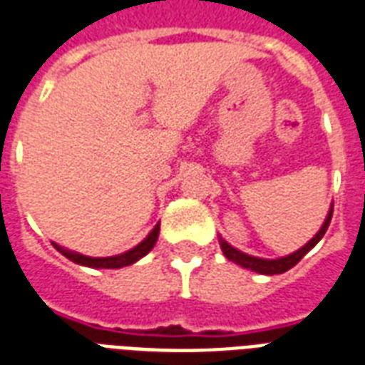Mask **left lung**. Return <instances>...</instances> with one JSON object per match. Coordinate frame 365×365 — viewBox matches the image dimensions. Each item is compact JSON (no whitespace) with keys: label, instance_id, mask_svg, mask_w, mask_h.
I'll return each mask as SVG.
<instances>
[{"label":"left lung","instance_id":"obj_1","mask_svg":"<svg viewBox=\"0 0 365 365\" xmlns=\"http://www.w3.org/2000/svg\"><path fill=\"white\" fill-rule=\"evenodd\" d=\"M331 216H333V202H331V208L327 216H325L324 224L319 227V232L314 235L304 247H300L299 250H294L287 257H282V258H258V257H250L247 252H241L239 249L232 247V245L227 243L226 239L220 237V249L222 252L226 255L227 260H232V262L239 264L241 268H247L250 272H257V274H264V275H275V274H283V272H287L294 266V264L300 262V258L304 257L308 250H312L316 245L319 243V239L324 237L325 232H327V227H329V222H331Z\"/></svg>","mask_w":365,"mask_h":365}]
</instances>
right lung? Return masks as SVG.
<instances>
[{"label": "right lung", "instance_id": "1", "mask_svg": "<svg viewBox=\"0 0 365 365\" xmlns=\"http://www.w3.org/2000/svg\"><path fill=\"white\" fill-rule=\"evenodd\" d=\"M158 232H160V224L153 227L151 233L147 235L143 241L139 245H135L133 249L122 252V255H115V257H105V258H93V257H86V255H80V252H74V250H68L61 245L53 243V247L63 252V257H66L72 262L80 264V266H88V268H107V269H116V268H124V266H130V264L138 262L139 258H143L149 252V250L155 247L158 239Z\"/></svg>", "mask_w": 365, "mask_h": 365}]
</instances>
